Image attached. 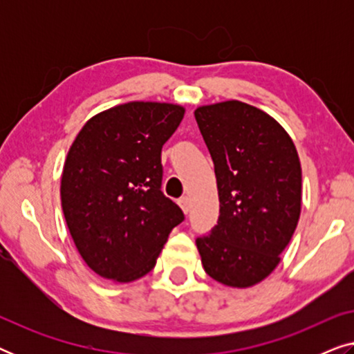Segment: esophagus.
<instances>
[{
	"mask_svg": "<svg viewBox=\"0 0 354 354\" xmlns=\"http://www.w3.org/2000/svg\"><path fill=\"white\" fill-rule=\"evenodd\" d=\"M178 206L182 207V211L185 212V214H188V211H190V198L188 196H183L178 200Z\"/></svg>",
	"mask_w": 354,
	"mask_h": 354,
	"instance_id": "34e87169",
	"label": "esophagus"
}]
</instances>
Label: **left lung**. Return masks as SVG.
Masks as SVG:
<instances>
[{"mask_svg":"<svg viewBox=\"0 0 354 354\" xmlns=\"http://www.w3.org/2000/svg\"><path fill=\"white\" fill-rule=\"evenodd\" d=\"M209 149L219 192V219L198 236L206 274L227 287L246 288L280 263L301 212V164L274 118L241 101L195 111Z\"/></svg>","mask_w":354,"mask_h":354,"instance_id":"1","label":"left lung"}]
</instances>
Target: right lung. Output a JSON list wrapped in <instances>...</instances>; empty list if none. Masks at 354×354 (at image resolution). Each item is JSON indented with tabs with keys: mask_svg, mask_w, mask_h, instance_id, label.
Listing matches in <instances>:
<instances>
[{
	"mask_svg": "<svg viewBox=\"0 0 354 354\" xmlns=\"http://www.w3.org/2000/svg\"><path fill=\"white\" fill-rule=\"evenodd\" d=\"M183 114L178 104L130 101L93 115L72 143L62 212L82 259L101 277L125 283L147 275L185 219L161 192V149Z\"/></svg>",
	"mask_w": 354,
	"mask_h": 354,
	"instance_id": "right-lung-1",
	"label": "right lung"
}]
</instances>
